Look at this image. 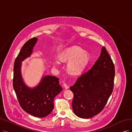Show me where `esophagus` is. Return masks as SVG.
I'll return each mask as SVG.
<instances>
[{
  "mask_svg": "<svg viewBox=\"0 0 132 132\" xmlns=\"http://www.w3.org/2000/svg\"><path fill=\"white\" fill-rule=\"evenodd\" d=\"M63 86H64V88H65V89H67L69 88V86H68L67 85V84L65 83H64V84H63Z\"/></svg>",
  "mask_w": 132,
  "mask_h": 132,
  "instance_id": "obj_1",
  "label": "esophagus"
}]
</instances>
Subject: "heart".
Instances as JSON below:
<instances>
[{
    "label": "heart",
    "instance_id": "heart-1",
    "mask_svg": "<svg viewBox=\"0 0 132 132\" xmlns=\"http://www.w3.org/2000/svg\"><path fill=\"white\" fill-rule=\"evenodd\" d=\"M68 70L72 74H78L85 68L90 61V57L84 51L78 46H73L68 49L61 57L62 62H71ZM57 64L58 62H56Z\"/></svg>",
    "mask_w": 132,
    "mask_h": 132
}]
</instances>
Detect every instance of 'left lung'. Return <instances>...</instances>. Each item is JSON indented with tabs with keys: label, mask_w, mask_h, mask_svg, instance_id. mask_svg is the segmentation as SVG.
<instances>
[{
	"label": "left lung",
	"mask_w": 132,
	"mask_h": 132,
	"mask_svg": "<svg viewBox=\"0 0 132 132\" xmlns=\"http://www.w3.org/2000/svg\"><path fill=\"white\" fill-rule=\"evenodd\" d=\"M115 67L105 48L94 64L70 87L73 93L72 107L78 117L89 119L101 112L114 88Z\"/></svg>",
	"instance_id": "1"
}]
</instances>
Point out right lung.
Returning <instances> with one entry per match:
<instances>
[{
	"instance_id": "right-lung-1",
	"label": "right lung",
	"mask_w": 132,
	"mask_h": 132,
	"mask_svg": "<svg viewBox=\"0 0 132 132\" xmlns=\"http://www.w3.org/2000/svg\"><path fill=\"white\" fill-rule=\"evenodd\" d=\"M37 38L34 37L24 44L15 59L13 66V87L20 107L25 112L34 117L44 118L53 110L54 100L62 90L59 78L45 76L39 85L32 89L26 87L21 76L22 62L32 53Z\"/></svg>"
}]
</instances>
